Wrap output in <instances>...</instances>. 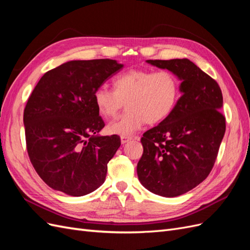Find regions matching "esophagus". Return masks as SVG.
<instances>
[{"label":"esophagus","instance_id":"obj_1","mask_svg":"<svg viewBox=\"0 0 250 250\" xmlns=\"http://www.w3.org/2000/svg\"><path fill=\"white\" fill-rule=\"evenodd\" d=\"M131 140H132V137H127V135H122V137H121V143L122 144H126Z\"/></svg>","mask_w":250,"mask_h":250}]
</instances>
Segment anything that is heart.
Segmentation results:
<instances>
[{
    "label": "heart",
    "instance_id": "heart-1",
    "mask_svg": "<svg viewBox=\"0 0 250 250\" xmlns=\"http://www.w3.org/2000/svg\"><path fill=\"white\" fill-rule=\"evenodd\" d=\"M113 89L99 86L94 93L96 106L105 118H115L126 102L127 110L112 121V134L131 135L147 122L157 124L167 119L179 99L178 78L169 71L130 70L112 79Z\"/></svg>",
    "mask_w": 250,
    "mask_h": 250
}]
</instances>
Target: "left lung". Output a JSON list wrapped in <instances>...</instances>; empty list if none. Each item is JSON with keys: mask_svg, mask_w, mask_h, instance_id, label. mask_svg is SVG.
I'll use <instances>...</instances> for the list:
<instances>
[{"mask_svg": "<svg viewBox=\"0 0 250 250\" xmlns=\"http://www.w3.org/2000/svg\"><path fill=\"white\" fill-rule=\"evenodd\" d=\"M181 80L175 108L143 134L138 176L147 190L176 197L206 179L214 167L225 133L220 86L191 60H147Z\"/></svg>", "mask_w": 250, "mask_h": 250, "instance_id": "8db88e82", "label": "left lung"}]
</instances>
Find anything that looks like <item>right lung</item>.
<instances>
[{"label":"right lung","mask_w":250,"mask_h":250,"mask_svg":"<svg viewBox=\"0 0 250 250\" xmlns=\"http://www.w3.org/2000/svg\"><path fill=\"white\" fill-rule=\"evenodd\" d=\"M122 67L112 59L72 60L44 74L30 95L24 110L28 155L53 190L83 196L105 181L121 140L97 134L105 124L94 93Z\"/></svg>","instance_id":"1"}]
</instances>
